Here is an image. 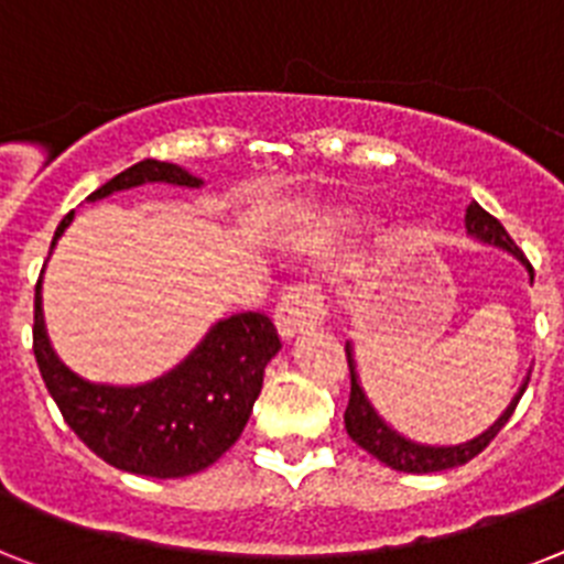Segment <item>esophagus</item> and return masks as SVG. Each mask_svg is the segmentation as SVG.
Masks as SVG:
<instances>
[{"label": "esophagus", "instance_id": "esophagus-1", "mask_svg": "<svg viewBox=\"0 0 564 564\" xmlns=\"http://www.w3.org/2000/svg\"><path fill=\"white\" fill-rule=\"evenodd\" d=\"M321 321H324V297L312 283H297L283 292L274 310V324L283 338H295L306 329H315Z\"/></svg>", "mask_w": 564, "mask_h": 564}]
</instances>
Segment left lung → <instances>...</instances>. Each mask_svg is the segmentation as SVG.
Returning <instances> with one entry per match:
<instances>
[{
    "label": "left lung",
    "instance_id": "1",
    "mask_svg": "<svg viewBox=\"0 0 564 564\" xmlns=\"http://www.w3.org/2000/svg\"><path fill=\"white\" fill-rule=\"evenodd\" d=\"M465 226L473 238L481 240V243L508 249V252H513L516 258L528 263V258L519 252V246L513 243L508 229H505V226L490 215V212L481 209L479 203H470V206H467ZM528 272H531L533 278L531 263H528ZM347 364H349V404H347V413H344V427H347L349 438H352L358 447H364V451L372 453L378 462H384L387 467L401 473H438V470H451V467L467 465V462L479 456L487 444L494 442L496 435H499V430L508 424L516 404H519V399H522V392L528 390V381H531V378L524 381L519 395L510 401V406L499 415V421H496L494 427L485 430L481 435H476L473 442L453 444V447H430V444H415L410 442V438H404V435H399L390 424L381 421V415H378L376 410H372V404L367 401V395H364L361 384H358V376H355L352 347H349V344H347Z\"/></svg>",
    "mask_w": 564,
    "mask_h": 564
}]
</instances>
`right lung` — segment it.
<instances>
[{
	"label": "right lung",
	"instance_id": "add662e5",
	"mask_svg": "<svg viewBox=\"0 0 564 564\" xmlns=\"http://www.w3.org/2000/svg\"><path fill=\"white\" fill-rule=\"evenodd\" d=\"M143 183L197 188L203 180L174 163L140 160L88 194V200ZM70 220L74 212L56 226L51 249ZM40 286L42 281H36L33 355L65 424L88 451L117 470L180 479L215 465L238 442L263 387V370L281 349L278 329L267 315L240 312L217 321L200 347L163 378L140 387H108L85 381L56 358L42 321Z\"/></svg>",
	"mask_w": 564,
	"mask_h": 564
}]
</instances>
